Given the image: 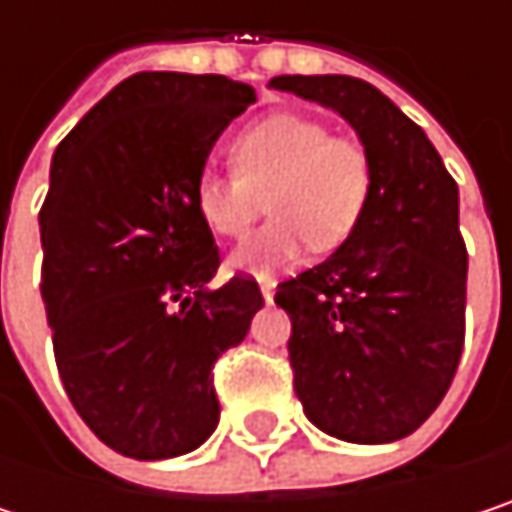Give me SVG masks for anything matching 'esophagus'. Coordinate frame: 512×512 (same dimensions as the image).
I'll list each match as a JSON object with an SVG mask.
<instances>
[{
    "mask_svg": "<svg viewBox=\"0 0 512 512\" xmlns=\"http://www.w3.org/2000/svg\"><path fill=\"white\" fill-rule=\"evenodd\" d=\"M260 293H263L266 302H272V296H275V281H272V278H263V281H260Z\"/></svg>",
    "mask_w": 512,
    "mask_h": 512,
    "instance_id": "1",
    "label": "esophagus"
}]
</instances>
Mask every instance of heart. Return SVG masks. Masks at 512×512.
I'll return each instance as SVG.
<instances>
[{
  "label": "heart",
  "instance_id": "1",
  "mask_svg": "<svg viewBox=\"0 0 512 512\" xmlns=\"http://www.w3.org/2000/svg\"><path fill=\"white\" fill-rule=\"evenodd\" d=\"M237 174L204 171L195 180L201 222L225 240L243 237L266 210L272 219L231 255V269L272 275L305 255L338 249L361 222L373 168L356 139L305 115H272L231 145Z\"/></svg>",
  "mask_w": 512,
  "mask_h": 512
}]
</instances>
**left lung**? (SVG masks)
Wrapping results in <instances>:
<instances>
[{"label":"left lung","instance_id":"1","mask_svg":"<svg viewBox=\"0 0 512 512\" xmlns=\"http://www.w3.org/2000/svg\"><path fill=\"white\" fill-rule=\"evenodd\" d=\"M335 109L370 156L364 216L341 249L278 284L293 388L314 427L382 445L415 433L451 388L465 338L460 189L427 133L356 76H275Z\"/></svg>","mask_w":512,"mask_h":512}]
</instances>
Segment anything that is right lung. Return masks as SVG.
<instances>
[{"label":"right lung","mask_w":512,"mask_h":512,"mask_svg":"<svg viewBox=\"0 0 512 512\" xmlns=\"http://www.w3.org/2000/svg\"><path fill=\"white\" fill-rule=\"evenodd\" d=\"M255 88L216 73H136L55 148L41 207V296L55 364L91 433L133 460L204 445L213 364L263 308L255 278L210 287L219 249L195 180Z\"/></svg>","instance_id":"obj_1"}]
</instances>
